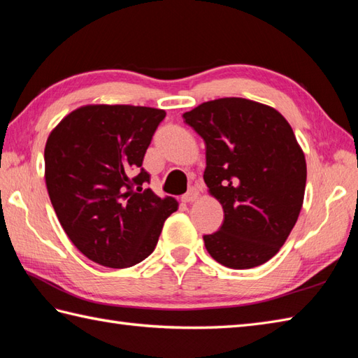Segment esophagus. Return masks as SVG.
Returning <instances> with one entry per match:
<instances>
[{
	"mask_svg": "<svg viewBox=\"0 0 358 358\" xmlns=\"http://www.w3.org/2000/svg\"><path fill=\"white\" fill-rule=\"evenodd\" d=\"M199 196H200L199 189H196V187H191L183 196H181V201H185V203H194L196 199H199Z\"/></svg>",
	"mask_w": 358,
	"mask_h": 358,
	"instance_id": "esophagus-1",
	"label": "esophagus"
}]
</instances>
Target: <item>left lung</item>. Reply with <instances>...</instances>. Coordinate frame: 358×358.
Instances as JSON below:
<instances>
[{
    "label": "left lung",
    "mask_w": 358,
    "mask_h": 358,
    "mask_svg": "<svg viewBox=\"0 0 358 358\" xmlns=\"http://www.w3.org/2000/svg\"><path fill=\"white\" fill-rule=\"evenodd\" d=\"M206 144L204 183L222 203L220 231L204 235L215 262L250 269L275 255L300 215L306 159L278 110L246 98H220L183 113Z\"/></svg>",
    "instance_id": "8db88e82"
}]
</instances>
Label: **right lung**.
<instances>
[{"instance_id":"obj_1","label":"right lung","mask_w":358,"mask_h":358,"mask_svg":"<svg viewBox=\"0 0 358 358\" xmlns=\"http://www.w3.org/2000/svg\"><path fill=\"white\" fill-rule=\"evenodd\" d=\"M164 117L144 106L89 104L50 132L45 186L67 237L89 260L113 269L143 262L178 209L172 196L144 189L143 158Z\"/></svg>"}]
</instances>
